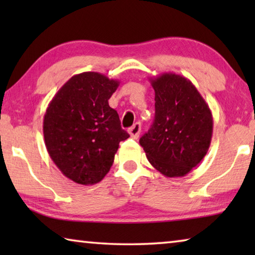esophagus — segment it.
Returning a JSON list of instances; mask_svg holds the SVG:
<instances>
[{
    "instance_id": "esophagus-1",
    "label": "esophagus",
    "mask_w": 255,
    "mask_h": 255,
    "mask_svg": "<svg viewBox=\"0 0 255 255\" xmlns=\"http://www.w3.org/2000/svg\"><path fill=\"white\" fill-rule=\"evenodd\" d=\"M140 129H141V125L139 123H136L131 128L128 129V132H129V135H130V137L133 138V139H137V138L139 137Z\"/></svg>"
}]
</instances>
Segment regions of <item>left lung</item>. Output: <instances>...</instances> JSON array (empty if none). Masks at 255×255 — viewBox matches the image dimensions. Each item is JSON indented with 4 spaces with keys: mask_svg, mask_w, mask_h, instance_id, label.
Segmentation results:
<instances>
[{
    "mask_svg": "<svg viewBox=\"0 0 255 255\" xmlns=\"http://www.w3.org/2000/svg\"><path fill=\"white\" fill-rule=\"evenodd\" d=\"M149 81L155 91V118L139 144L149 163L164 176H184L208 152L213 115L184 76L163 73Z\"/></svg>",
    "mask_w": 255,
    "mask_h": 255,
    "instance_id": "1",
    "label": "left lung"
}]
</instances>
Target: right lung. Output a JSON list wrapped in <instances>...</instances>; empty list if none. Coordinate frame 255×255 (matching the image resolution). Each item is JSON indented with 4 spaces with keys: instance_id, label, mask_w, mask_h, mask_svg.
<instances>
[{
    "instance_id": "1",
    "label": "right lung",
    "mask_w": 255,
    "mask_h": 255,
    "mask_svg": "<svg viewBox=\"0 0 255 255\" xmlns=\"http://www.w3.org/2000/svg\"><path fill=\"white\" fill-rule=\"evenodd\" d=\"M119 81L97 72L72 76L49 102L44 117L45 145L60 172L72 181L96 184L110 171L128 132L108 100Z\"/></svg>"
}]
</instances>
